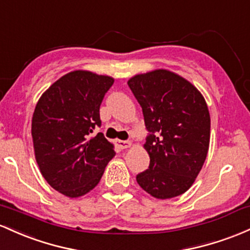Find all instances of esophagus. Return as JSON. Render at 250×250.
<instances>
[{
  "label": "esophagus",
  "instance_id": "34e87169",
  "mask_svg": "<svg viewBox=\"0 0 250 250\" xmlns=\"http://www.w3.org/2000/svg\"><path fill=\"white\" fill-rule=\"evenodd\" d=\"M117 145L119 146V148H127L132 145V143L128 142V140H118Z\"/></svg>",
  "mask_w": 250,
  "mask_h": 250
}]
</instances>
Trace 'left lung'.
Returning a JSON list of instances; mask_svg holds the SVG:
<instances>
[{
	"label": "left lung",
	"instance_id": "8db88e82",
	"mask_svg": "<svg viewBox=\"0 0 250 250\" xmlns=\"http://www.w3.org/2000/svg\"><path fill=\"white\" fill-rule=\"evenodd\" d=\"M127 85L142 106L148 131V169L137 183L159 200L182 195L192 186L206 161L210 116L203 95L184 78L167 69L134 75Z\"/></svg>",
	"mask_w": 250,
	"mask_h": 250
}]
</instances>
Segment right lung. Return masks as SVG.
<instances>
[{
  "label": "right lung",
  "instance_id": "add662e5",
  "mask_svg": "<svg viewBox=\"0 0 250 250\" xmlns=\"http://www.w3.org/2000/svg\"><path fill=\"white\" fill-rule=\"evenodd\" d=\"M113 78L88 71L61 77L41 95L32 119L35 158L44 179L67 197H80L99 183L116 152L102 132L100 105Z\"/></svg>",
  "mask_w": 250,
  "mask_h": 250
}]
</instances>
